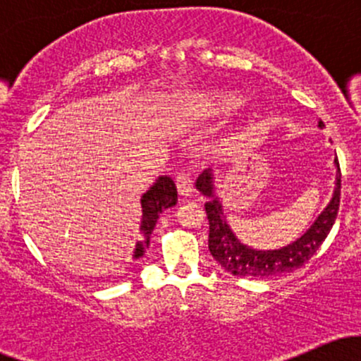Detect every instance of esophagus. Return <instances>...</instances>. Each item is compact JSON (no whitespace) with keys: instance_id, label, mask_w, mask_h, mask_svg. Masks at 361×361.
Wrapping results in <instances>:
<instances>
[{"instance_id":"1","label":"esophagus","mask_w":361,"mask_h":361,"mask_svg":"<svg viewBox=\"0 0 361 361\" xmlns=\"http://www.w3.org/2000/svg\"><path fill=\"white\" fill-rule=\"evenodd\" d=\"M175 181H176L178 193L183 195V197H188V195L193 192V178H192V175H190V173L180 171L176 175Z\"/></svg>"}]
</instances>
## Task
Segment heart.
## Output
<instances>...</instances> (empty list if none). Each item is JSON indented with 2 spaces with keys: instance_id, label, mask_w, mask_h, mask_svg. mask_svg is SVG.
<instances>
[{
  "instance_id": "obj_1",
  "label": "heart",
  "mask_w": 361,
  "mask_h": 361,
  "mask_svg": "<svg viewBox=\"0 0 361 361\" xmlns=\"http://www.w3.org/2000/svg\"><path fill=\"white\" fill-rule=\"evenodd\" d=\"M239 97L233 93H215L202 98L197 105L190 106L188 114L197 117H214V115H224L235 110L239 106Z\"/></svg>"
}]
</instances>
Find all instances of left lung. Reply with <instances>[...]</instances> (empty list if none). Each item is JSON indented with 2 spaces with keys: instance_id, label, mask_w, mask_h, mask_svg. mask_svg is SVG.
<instances>
[{
  "instance_id": "8db88e82",
  "label": "left lung",
  "mask_w": 361,
  "mask_h": 361,
  "mask_svg": "<svg viewBox=\"0 0 361 361\" xmlns=\"http://www.w3.org/2000/svg\"><path fill=\"white\" fill-rule=\"evenodd\" d=\"M322 126L324 123L319 122V127ZM336 166V190H334L331 204L300 239L275 251H255L235 239L233 231L227 226L221 204L212 193V176L209 171L202 173L197 180V188L207 197H212V202L205 204L207 219H209L210 255L229 273L235 276H250V279H267V276L290 273L304 267L316 255L319 246L324 243L338 217L339 200H341V169H339L338 157Z\"/></svg>"
}]
</instances>
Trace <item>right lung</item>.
Here are the masks:
<instances>
[{
	"mask_svg": "<svg viewBox=\"0 0 361 361\" xmlns=\"http://www.w3.org/2000/svg\"><path fill=\"white\" fill-rule=\"evenodd\" d=\"M178 192L175 181L169 176L157 178V181L147 190L140 198V205H142V224H140V243L135 246L134 258L144 255V250L149 247V238H151L152 229H154L157 217L168 207L176 205Z\"/></svg>",
	"mask_w": 361,
	"mask_h": 361,
	"instance_id": "1",
	"label": "right lung"
}]
</instances>
